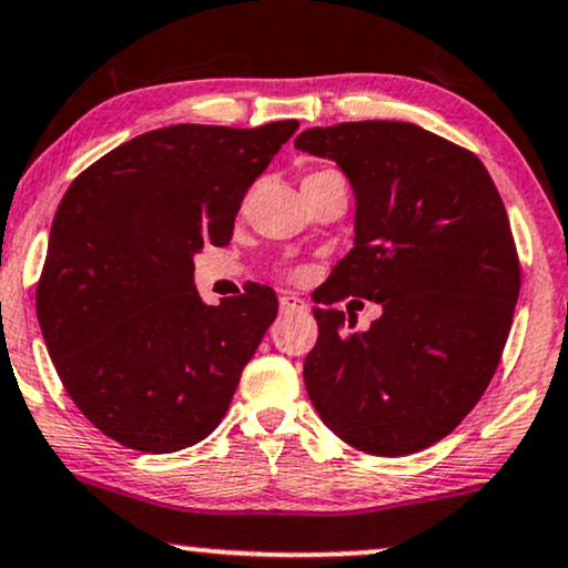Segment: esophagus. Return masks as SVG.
I'll list each match as a JSON object with an SVG mask.
<instances>
[{"instance_id": "34e87169", "label": "esophagus", "mask_w": 568, "mask_h": 568, "mask_svg": "<svg viewBox=\"0 0 568 568\" xmlns=\"http://www.w3.org/2000/svg\"><path fill=\"white\" fill-rule=\"evenodd\" d=\"M305 300H300L297 295H284L278 300V311L282 313H297V311H305Z\"/></svg>"}]
</instances>
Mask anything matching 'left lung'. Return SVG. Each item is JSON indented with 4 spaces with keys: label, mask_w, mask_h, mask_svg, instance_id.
<instances>
[{
    "label": "left lung",
    "mask_w": 568,
    "mask_h": 568,
    "mask_svg": "<svg viewBox=\"0 0 568 568\" xmlns=\"http://www.w3.org/2000/svg\"><path fill=\"white\" fill-rule=\"evenodd\" d=\"M295 146L334 160L355 194L353 250L321 303L382 305L368 332L316 311L303 366L313 408L363 453L424 450L479 403L506 347L521 284L506 205L477 155L422 125L339 123Z\"/></svg>",
    "instance_id": "left-lung-1"
}]
</instances>
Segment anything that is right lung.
<instances>
[{
	"label": "right lung",
	"instance_id": "right-lung-1",
	"mask_svg": "<svg viewBox=\"0 0 568 568\" xmlns=\"http://www.w3.org/2000/svg\"><path fill=\"white\" fill-rule=\"evenodd\" d=\"M297 125L146 131L68 186L37 290L39 326L68 395L115 443L176 453L226 416L278 303L261 284L202 303L194 255L231 242L244 194Z\"/></svg>",
	"mask_w": 568,
	"mask_h": 568
}]
</instances>
